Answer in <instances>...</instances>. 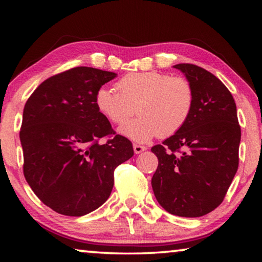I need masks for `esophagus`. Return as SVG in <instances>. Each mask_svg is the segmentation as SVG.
I'll list each match as a JSON object with an SVG mask.
<instances>
[{"mask_svg":"<svg viewBox=\"0 0 262 262\" xmlns=\"http://www.w3.org/2000/svg\"><path fill=\"white\" fill-rule=\"evenodd\" d=\"M133 148H134L135 154H141V152H143V151H145V150H147V148H145L144 145H140V144H134V145H133Z\"/></svg>","mask_w":262,"mask_h":262,"instance_id":"obj_1","label":"esophagus"}]
</instances>
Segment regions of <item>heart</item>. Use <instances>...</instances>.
Returning <instances> with one entry per match:
<instances>
[{
    "label": "heart",
    "instance_id": "b5f03b06",
    "mask_svg": "<svg viewBox=\"0 0 262 262\" xmlns=\"http://www.w3.org/2000/svg\"><path fill=\"white\" fill-rule=\"evenodd\" d=\"M117 89L99 88L96 106L115 125L127 121L134 112L139 114L120 128L122 135L136 142L176 134L192 113L193 89L185 78L158 72L132 73L117 83Z\"/></svg>",
    "mask_w": 262,
    "mask_h": 262
}]
</instances>
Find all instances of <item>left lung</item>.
Returning <instances> with one entry per match:
<instances>
[{"mask_svg": "<svg viewBox=\"0 0 262 262\" xmlns=\"http://www.w3.org/2000/svg\"><path fill=\"white\" fill-rule=\"evenodd\" d=\"M173 68L192 86L194 105L184 127L151 148L158 158L151 186L170 214L200 217L221 205L232 183L242 133L231 92L215 75L189 63Z\"/></svg>", "mask_w": 262, "mask_h": 262, "instance_id": "8db88e82", "label": "left lung"}]
</instances>
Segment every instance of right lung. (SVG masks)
I'll use <instances>...</instances> for the list:
<instances>
[{
    "label": "right lung",
    "mask_w": 262,
    "mask_h": 262,
    "mask_svg": "<svg viewBox=\"0 0 262 262\" xmlns=\"http://www.w3.org/2000/svg\"><path fill=\"white\" fill-rule=\"evenodd\" d=\"M117 74L76 67L35 89L26 101L19 139L24 177L42 203L67 216H83L107 200L115 167L133 157L132 142L112 135L97 108L96 92Z\"/></svg>",
    "instance_id": "obj_1"
}]
</instances>
